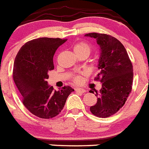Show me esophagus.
Returning <instances> with one entry per match:
<instances>
[{"instance_id":"1","label":"esophagus","mask_w":149,"mask_h":149,"mask_svg":"<svg viewBox=\"0 0 149 149\" xmlns=\"http://www.w3.org/2000/svg\"><path fill=\"white\" fill-rule=\"evenodd\" d=\"M75 90L77 92H79L81 93H84L86 92V90L84 89H82V88H75Z\"/></svg>"}]
</instances>
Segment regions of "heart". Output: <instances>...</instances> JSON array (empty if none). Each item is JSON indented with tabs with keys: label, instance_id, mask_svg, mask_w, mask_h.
<instances>
[{
	"label": "heart",
	"instance_id": "obj_1",
	"mask_svg": "<svg viewBox=\"0 0 149 149\" xmlns=\"http://www.w3.org/2000/svg\"><path fill=\"white\" fill-rule=\"evenodd\" d=\"M74 53H88L90 54V46L88 44L85 43L84 41H80L74 46ZM73 81L74 83L78 84L81 81V75H75L73 77Z\"/></svg>",
	"mask_w": 149,
	"mask_h": 149
}]
</instances>
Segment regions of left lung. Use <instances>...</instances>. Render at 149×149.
I'll return each mask as SVG.
<instances>
[{"label": "left lung", "instance_id": "left-lung-1", "mask_svg": "<svg viewBox=\"0 0 149 149\" xmlns=\"http://www.w3.org/2000/svg\"><path fill=\"white\" fill-rule=\"evenodd\" d=\"M85 36L95 38L100 47V72L95 80L101 82L102 88L100 92L95 90L97 102L90 107V111L100 118H108L124 106L131 92L133 65L124 45L114 37L95 32Z\"/></svg>", "mask_w": 149, "mask_h": 149}]
</instances>
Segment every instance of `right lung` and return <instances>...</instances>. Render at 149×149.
I'll use <instances>...</instances> for the list:
<instances>
[{"mask_svg":"<svg viewBox=\"0 0 149 149\" xmlns=\"http://www.w3.org/2000/svg\"><path fill=\"white\" fill-rule=\"evenodd\" d=\"M67 39L40 38L25 43L14 61L13 77L25 108L38 118L49 119L61 112L74 89L58 91L47 84L48 72L54 69L53 56Z\"/></svg>","mask_w":149,"mask_h":149,"instance_id":"right-lung-1","label":"right lung"}]
</instances>
